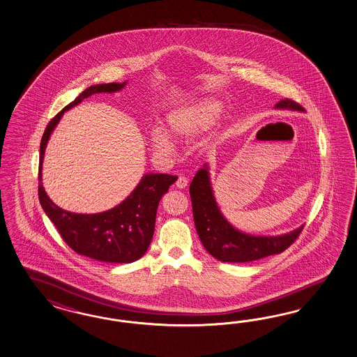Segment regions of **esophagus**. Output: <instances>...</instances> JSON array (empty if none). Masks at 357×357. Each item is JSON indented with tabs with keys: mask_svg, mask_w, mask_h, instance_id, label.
<instances>
[{
	"mask_svg": "<svg viewBox=\"0 0 357 357\" xmlns=\"http://www.w3.org/2000/svg\"><path fill=\"white\" fill-rule=\"evenodd\" d=\"M187 184H188L187 178H185V176H182V175H181V176L178 178V181L175 182V185H176L178 188H185V187H187Z\"/></svg>",
	"mask_w": 357,
	"mask_h": 357,
	"instance_id": "1",
	"label": "esophagus"
}]
</instances>
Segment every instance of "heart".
<instances>
[{"mask_svg": "<svg viewBox=\"0 0 357 357\" xmlns=\"http://www.w3.org/2000/svg\"><path fill=\"white\" fill-rule=\"evenodd\" d=\"M222 111V105L215 98L203 99L191 106L173 111L169 118V130L178 139H190L215 124ZM153 146L161 153H170L172 142L162 130L151 132Z\"/></svg>", "mask_w": 357, "mask_h": 357, "instance_id": "1", "label": "heart"}]
</instances>
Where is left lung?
<instances>
[{
	"label": "left lung",
	"instance_id": "obj_1",
	"mask_svg": "<svg viewBox=\"0 0 357 357\" xmlns=\"http://www.w3.org/2000/svg\"><path fill=\"white\" fill-rule=\"evenodd\" d=\"M275 107L303 111L301 105L289 98L281 99ZM190 195L197 236L206 251L220 261L246 263L281 254L303 231L301 227L284 236L255 237L231 227L217 206L206 165L195 175Z\"/></svg>",
	"mask_w": 357,
	"mask_h": 357
}]
</instances>
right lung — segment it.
Instances as JSON below:
<instances>
[{
    "instance_id": "add662e5",
    "label": "right lung",
    "mask_w": 357,
    "mask_h": 357,
    "mask_svg": "<svg viewBox=\"0 0 357 357\" xmlns=\"http://www.w3.org/2000/svg\"><path fill=\"white\" fill-rule=\"evenodd\" d=\"M124 86L126 82L87 87L48 123L40 142L38 195L45 215L54 222L70 249L79 255L106 263H132L140 259L146 252L154 233L160 200L169 191V187L175 183L178 176L169 174H146L119 206L102 213L81 215L61 209L45 194L42 184V163L47 142L65 111L75 107L93 94L115 93Z\"/></svg>"
}]
</instances>
